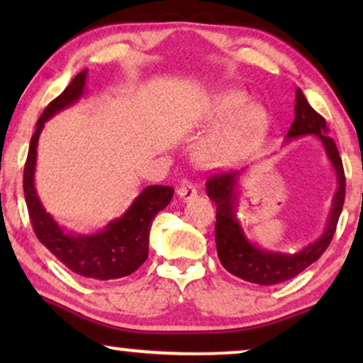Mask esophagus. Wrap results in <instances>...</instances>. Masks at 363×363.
Wrapping results in <instances>:
<instances>
[{"mask_svg": "<svg viewBox=\"0 0 363 363\" xmlns=\"http://www.w3.org/2000/svg\"><path fill=\"white\" fill-rule=\"evenodd\" d=\"M177 195L182 201L191 200V198L196 196V186L191 185V183H185V185H182L180 188H178Z\"/></svg>", "mask_w": 363, "mask_h": 363, "instance_id": "esophagus-1", "label": "esophagus"}]
</instances>
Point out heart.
<instances>
[{"mask_svg":"<svg viewBox=\"0 0 363 363\" xmlns=\"http://www.w3.org/2000/svg\"><path fill=\"white\" fill-rule=\"evenodd\" d=\"M246 103L247 96L238 89H226L210 99L203 121L215 123L230 118L198 145L196 155L201 163L210 167L231 163L264 140L269 130L267 111L259 104L246 106Z\"/></svg>","mask_w":363,"mask_h":363,"instance_id":"heart-1","label":"heart"}]
</instances>
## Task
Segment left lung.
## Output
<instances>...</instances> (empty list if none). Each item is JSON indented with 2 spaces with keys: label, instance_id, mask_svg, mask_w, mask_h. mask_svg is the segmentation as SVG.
Segmentation results:
<instances>
[{
  "label": "left lung",
  "instance_id": "1",
  "mask_svg": "<svg viewBox=\"0 0 363 363\" xmlns=\"http://www.w3.org/2000/svg\"><path fill=\"white\" fill-rule=\"evenodd\" d=\"M294 116V122L287 132L286 140L289 142L292 138L315 135L324 147L325 155L329 158L337 177V191L334 200H332L329 220H327L324 233L314 242H311L297 252L262 250L261 246L252 245L246 238L241 223L236 216L238 195H240L238 186H240V177L245 170L216 173L206 180L208 196L216 203L215 240L218 257L228 272L240 277V279L252 282V284H279V282L296 277L312 262L319 259L334 238L337 221H339L342 206H344L345 175L339 150H337L335 142L327 135L329 128H327L325 118L311 107L299 87L296 89Z\"/></svg>",
  "mask_w": 363,
  "mask_h": 363
}]
</instances>
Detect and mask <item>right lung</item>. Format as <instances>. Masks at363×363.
I'll return each mask as SVG.
<instances>
[{
	"label": "right lung",
	"instance_id": "1",
	"mask_svg": "<svg viewBox=\"0 0 363 363\" xmlns=\"http://www.w3.org/2000/svg\"><path fill=\"white\" fill-rule=\"evenodd\" d=\"M87 69L79 72L71 84L64 89L39 117L36 132L29 142V152L24 165L23 188L31 218L33 230L38 240L69 269L82 277L97 281L118 279L132 274L148 257V235L153 218L168 206L175 190L172 186L150 185L143 188L140 195L132 201L121 218L112 220L104 230L92 235H77L66 231L49 215L39 200L34 186L36 172L38 140L44 123L49 118L76 104L86 91Z\"/></svg>",
	"mask_w": 363,
	"mask_h": 363
}]
</instances>
